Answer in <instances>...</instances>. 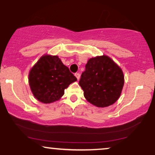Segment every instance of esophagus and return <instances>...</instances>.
I'll return each instance as SVG.
<instances>
[{
	"label": "esophagus",
	"instance_id": "1",
	"mask_svg": "<svg viewBox=\"0 0 155 155\" xmlns=\"http://www.w3.org/2000/svg\"><path fill=\"white\" fill-rule=\"evenodd\" d=\"M75 76L76 77V79L79 80L80 79V74L79 73H76L75 74Z\"/></svg>",
	"mask_w": 155,
	"mask_h": 155
}]
</instances>
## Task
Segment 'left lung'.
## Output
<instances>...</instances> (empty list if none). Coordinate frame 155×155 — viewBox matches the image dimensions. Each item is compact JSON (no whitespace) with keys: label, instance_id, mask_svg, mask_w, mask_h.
Instances as JSON below:
<instances>
[{"label":"left lung","instance_id":"left-lung-1","mask_svg":"<svg viewBox=\"0 0 155 155\" xmlns=\"http://www.w3.org/2000/svg\"><path fill=\"white\" fill-rule=\"evenodd\" d=\"M79 85L88 102L104 108L113 104L119 98L124 85V76L120 68L110 57H96L88 61Z\"/></svg>","mask_w":155,"mask_h":155}]
</instances>
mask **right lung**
<instances>
[{
  "label": "right lung",
  "instance_id": "obj_1",
  "mask_svg": "<svg viewBox=\"0 0 155 155\" xmlns=\"http://www.w3.org/2000/svg\"><path fill=\"white\" fill-rule=\"evenodd\" d=\"M77 79L57 56L45 55L29 74V84L39 101L49 104L59 100L64 89Z\"/></svg>",
  "mask_w": 155,
  "mask_h": 155
}]
</instances>
